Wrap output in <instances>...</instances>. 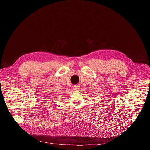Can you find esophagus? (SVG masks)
<instances>
[{
	"label": "esophagus",
	"mask_w": 150,
	"mask_h": 150,
	"mask_svg": "<svg viewBox=\"0 0 150 150\" xmlns=\"http://www.w3.org/2000/svg\"><path fill=\"white\" fill-rule=\"evenodd\" d=\"M79 89H80V85H75L74 86V90H79Z\"/></svg>",
	"instance_id": "obj_1"
}]
</instances>
